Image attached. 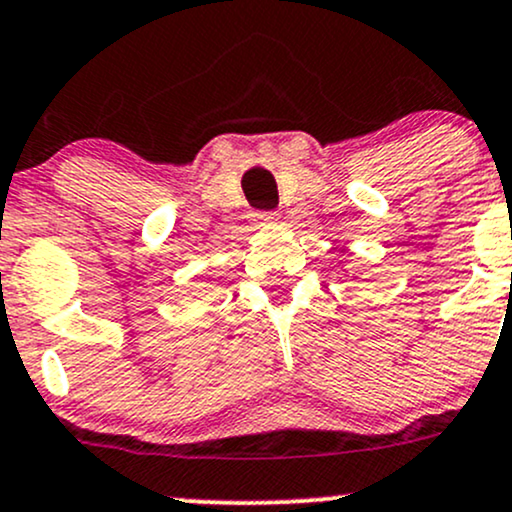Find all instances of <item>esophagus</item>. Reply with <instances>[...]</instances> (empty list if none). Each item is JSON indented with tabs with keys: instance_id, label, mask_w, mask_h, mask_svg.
Here are the masks:
<instances>
[{
	"instance_id": "34e87169",
	"label": "esophagus",
	"mask_w": 512,
	"mask_h": 512,
	"mask_svg": "<svg viewBox=\"0 0 512 512\" xmlns=\"http://www.w3.org/2000/svg\"><path fill=\"white\" fill-rule=\"evenodd\" d=\"M278 220V213L273 210H263V213H254V222L256 225H270V222Z\"/></svg>"
}]
</instances>
